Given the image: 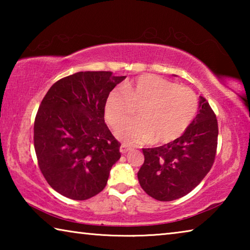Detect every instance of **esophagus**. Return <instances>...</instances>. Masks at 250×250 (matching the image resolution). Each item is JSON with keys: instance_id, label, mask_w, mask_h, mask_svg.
Instances as JSON below:
<instances>
[{"instance_id": "1", "label": "esophagus", "mask_w": 250, "mask_h": 250, "mask_svg": "<svg viewBox=\"0 0 250 250\" xmlns=\"http://www.w3.org/2000/svg\"><path fill=\"white\" fill-rule=\"evenodd\" d=\"M131 150V147L130 146H128L126 145H122L121 146H120V152L122 154H125L126 152H129Z\"/></svg>"}]
</instances>
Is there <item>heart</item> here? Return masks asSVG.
Here are the masks:
<instances>
[{
    "label": "heart",
    "mask_w": 250,
    "mask_h": 250,
    "mask_svg": "<svg viewBox=\"0 0 250 250\" xmlns=\"http://www.w3.org/2000/svg\"><path fill=\"white\" fill-rule=\"evenodd\" d=\"M140 108L141 119L118 130V137L129 145L152 141L168 143L183 134L196 116L198 99L188 88L156 75H141L124 89L110 91L104 117L113 129L119 128Z\"/></svg>",
    "instance_id": "1"
}]
</instances>
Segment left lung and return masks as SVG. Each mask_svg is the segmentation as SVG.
<instances>
[{"instance_id":"obj_1","label":"left lung","mask_w":250,"mask_h":250,"mask_svg":"<svg viewBox=\"0 0 250 250\" xmlns=\"http://www.w3.org/2000/svg\"><path fill=\"white\" fill-rule=\"evenodd\" d=\"M217 138L216 115L202 98L200 111L180 138L158 147L142 149L145 162L138 180L143 191L161 202L188 194L213 167Z\"/></svg>"}]
</instances>
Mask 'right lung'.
<instances>
[{"label":"right lung","mask_w":250,"mask_h":250,"mask_svg":"<svg viewBox=\"0 0 250 250\" xmlns=\"http://www.w3.org/2000/svg\"><path fill=\"white\" fill-rule=\"evenodd\" d=\"M125 78L80 71L59 79L42 100L34 147L42 174L62 195L84 201L107 184L121 145L104 124V103Z\"/></svg>","instance_id":"right-lung-1"}]
</instances>
